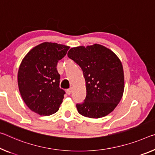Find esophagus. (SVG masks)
I'll use <instances>...</instances> for the list:
<instances>
[{
  "label": "esophagus",
  "mask_w": 155,
  "mask_h": 155,
  "mask_svg": "<svg viewBox=\"0 0 155 155\" xmlns=\"http://www.w3.org/2000/svg\"><path fill=\"white\" fill-rule=\"evenodd\" d=\"M72 87L70 88V89L67 90V94L68 95H70L71 94H72Z\"/></svg>",
  "instance_id": "34e87169"
}]
</instances>
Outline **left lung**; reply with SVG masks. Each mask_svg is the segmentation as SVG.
Here are the masks:
<instances>
[{
    "label": "left lung",
    "mask_w": 155,
    "mask_h": 155,
    "mask_svg": "<svg viewBox=\"0 0 155 155\" xmlns=\"http://www.w3.org/2000/svg\"><path fill=\"white\" fill-rule=\"evenodd\" d=\"M68 56L80 66L86 87V98L77 104L82 116L99 119L111 113L124 92V68L115 53L104 45L72 48Z\"/></svg>",
    "instance_id": "1"
}]
</instances>
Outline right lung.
Returning <instances> with one entry per match:
<instances>
[{"instance_id":"add662e5","label":"right lung","mask_w":155,"mask_h":155,"mask_svg":"<svg viewBox=\"0 0 155 155\" xmlns=\"http://www.w3.org/2000/svg\"><path fill=\"white\" fill-rule=\"evenodd\" d=\"M70 47L44 42L28 51L18 72V85L25 104L34 112L49 116L59 109L65 92L59 87L56 65Z\"/></svg>"}]
</instances>
